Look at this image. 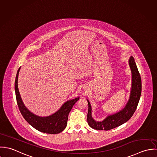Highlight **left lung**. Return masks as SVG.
<instances>
[{
	"label": "left lung",
	"mask_w": 157,
	"mask_h": 157,
	"mask_svg": "<svg viewBox=\"0 0 157 157\" xmlns=\"http://www.w3.org/2000/svg\"><path fill=\"white\" fill-rule=\"evenodd\" d=\"M128 65L132 73V86L129 99L125 107L120 111L108 115L104 120L98 121L94 119L92 114V106L87 99L89 104L87 123L89 126L95 130H109L123 124L128 121L133 115L138 104L141 94V79L134 58L130 56Z\"/></svg>",
	"instance_id": "1"
}]
</instances>
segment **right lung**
I'll return each instance as SVG.
<instances>
[{
  "mask_svg": "<svg viewBox=\"0 0 157 157\" xmlns=\"http://www.w3.org/2000/svg\"><path fill=\"white\" fill-rule=\"evenodd\" d=\"M21 67L17 70L14 89L17 103L24 119L36 130L45 133L56 134L63 131L67 124L68 114L74 104L79 99V96L65 102L61 108L48 117H40L30 112L24 105L18 89V76Z\"/></svg>",
  "mask_w": 157,
  "mask_h": 157,
  "instance_id": "add662e5",
  "label": "right lung"
}]
</instances>
